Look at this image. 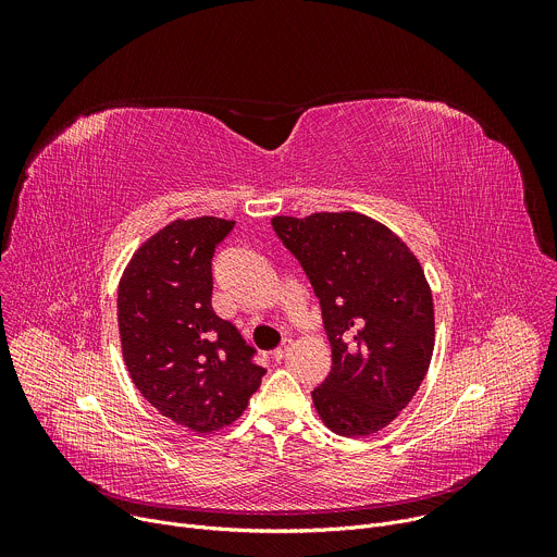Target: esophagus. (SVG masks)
<instances>
[{
    "label": "esophagus",
    "instance_id": "obj_1",
    "mask_svg": "<svg viewBox=\"0 0 557 557\" xmlns=\"http://www.w3.org/2000/svg\"><path fill=\"white\" fill-rule=\"evenodd\" d=\"M288 352H290V342H284V344L273 352V359H275V361H282V359L288 357Z\"/></svg>",
    "mask_w": 557,
    "mask_h": 557
}]
</instances>
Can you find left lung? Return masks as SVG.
I'll return each instance as SVG.
<instances>
[{
	"mask_svg": "<svg viewBox=\"0 0 557 557\" xmlns=\"http://www.w3.org/2000/svg\"><path fill=\"white\" fill-rule=\"evenodd\" d=\"M271 224L320 297L333 348L331 374L312 392L317 414L348 438L383 430L412 401L434 352V299L419 258L357 211Z\"/></svg>",
	"mask_w": 557,
	"mask_h": 557,
	"instance_id": "left-lung-1",
	"label": "left lung"
}]
</instances>
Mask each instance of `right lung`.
I'll return each mask as SVG.
<instances>
[{"mask_svg":"<svg viewBox=\"0 0 557 557\" xmlns=\"http://www.w3.org/2000/svg\"><path fill=\"white\" fill-rule=\"evenodd\" d=\"M233 220H174L136 249L119 282V337L145 399L174 423L211 434L243 417L267 372L211 308V258Z\"/></svg>","mask_w":557,"mask_h":557,"instance_id":"add662e5","label":"right lung"}]
</instances>
